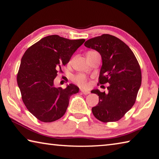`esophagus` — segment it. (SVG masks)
Instances as JSON below:
<instances>
[{"label": "esophagus", "mask_w": 159, "mask_h": 159, "mask_svg": "<svg viewBox=\"0 0 159 159\" xmlns=\"http://www.w3.org/2000/svg\"><path fill=\"white\" fill-rule=\"evenodd\" d=\"M80 92H81L83 94H85V95H88V94L90 93L89 91H85V90H83V89L80 90Z\"/></svg>", "instance_id": "34e87169"}]
</instances>
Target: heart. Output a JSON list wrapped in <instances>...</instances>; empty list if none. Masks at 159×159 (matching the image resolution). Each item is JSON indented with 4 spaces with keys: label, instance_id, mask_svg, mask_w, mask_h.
<instances>
[{
    "label": "heart",
    "instance_id": "1",
    "mask_svg": "<svg viewBox=\"0 0 159 159\" xmlns=\"http://www.w3.org/2000/svg\"><path fill=\"white\" fill-rule=\"evenodd\" d=\"M73 80L77 85L83 87V88H87L89 86L88 83H87V78L83 74H79L74 76Z\"/></svg>",
    "mask_w": 159,
    "mask_h": 159
}]
</instances>
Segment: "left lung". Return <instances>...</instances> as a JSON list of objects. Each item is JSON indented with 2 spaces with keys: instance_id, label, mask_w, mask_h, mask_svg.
<instances>
[{
  "instance_id": "obj_1",
  "label": "left lung",
  "mask_w": 159,
  "mask_h": 159,
  "mask_svg": "<svg viewBox=\"0 0 159 159\" xmlns=\"http://www.w3.org/2000/svg\"><path fill=\"white\" fill-rule=\"evenodd\" d=\"M85 46L97 50L102 57L98 83H109L107 93L98 89L92 91L99 96L98 104L92 108V113L102 122L117 121L136 101L141 84L139 62L126 43L109 34L89 39Z\"/></svg>"
}]
</instances>
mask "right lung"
Here are the masks:
<instances>
[{
  "label": "right lung",
  "instance_id": "add662e5",
  "mask_svg": "<svg viewBox=\"0 0 159 159\" xmlns=\"http://www.w3.org/2000/svg\"><path fill=\"white\" fill-rule=\"evenodd\" d=\"M85 39L71 40L57 35L45 37L30 46L21 59L17 83L26 109L43 122L60 119L67 110L70 96L79 87L70 84L57 88L54 79Z\"/></svg>",
  "mask_w": 159,
  "mask_h": 159
}]
</instances>
